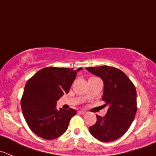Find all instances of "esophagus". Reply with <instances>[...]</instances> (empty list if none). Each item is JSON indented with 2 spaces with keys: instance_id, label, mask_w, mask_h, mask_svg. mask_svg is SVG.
<instances>
[{
  "instance_id": "obj_1",
  "label": "esophagus",
  "mask_w": 156,
  "mask_h": 156,
  "mask_svg": "<svg viewBox=\"0 0 156 156\" xmlns=\"http://www.w3.org/2000/svg\"><path fill=\"white\" fill-rule=\"evenodd\" d=\"M78 113H80V114H85L86 111H84V110H79Z\"/></svg>"
}]
</instances>
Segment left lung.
<instances>
[{"mask_svg": "<svg viewBox=\"0 0 156 156\" xmlns=\"http://www.w3.org/2000/svg\"><path fill=\"white\" fill-rule=\"evenodd\" d=\"M86 69L104 81L102 101L109 107L105 116L97 115L96 123L89 127V131L101 142L114 141L126 133L135 118L136 87L130 79L116 68L104 66Z\"/></svg>", "mask_w": 156, "mask_h": 156, "instance_id": "1", "label": "left lung"}]
</instances>
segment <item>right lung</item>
Returning a JSON list of instances; mask_svg holds the SVG:
<instances>
[{"label":"right lung","mask_w":156,"mask_h":156,"mask_svg":"<svg viewBox=\"0 0 156 156\" xmlns=\"http://www.w3.org/2000/svg\"><path fill=\"white\" fill-rule=\"evenodd\" d=\"M81 69L46 67L27 81L21 98V108L27 125L38 136L54 140L68 129L76 110H57L56 103L64 94L69 93L77 72Z\"/></svg>","instance_id":"right-lung-1"}]
</instances>
